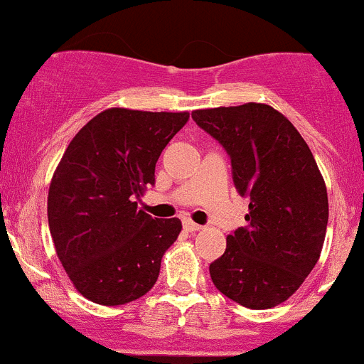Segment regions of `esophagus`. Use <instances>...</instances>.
I'll return each mask as SVG.
<instances>
[{
    "label": "esophagus",
    "mask_w": 364,
    "mask_h": 364,
    "mask_svg": "<svg viewBox=\"0 0 364 364\" xmlns=\"http://www.w3.org/2000/svg\"><path fill=\"white\" fill-rule=\"evenodd\" d=\"M183 227H185V229L188 230V232H197V230L203 229V225H199V223L192 222V220H185V222H183Z\"/></svg>",
    "instance_id": "obj_1"
}]
</instances>
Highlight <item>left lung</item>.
Listing matches in <instances>:
<instances>
[{"instance_id": "8db88e82", "label": "left lung", "mask_w": 364, "mask_h": 364, "mask_svg": "<svg viewBox=\"0 0 364 364\" xmlns=\"http://www.w3.org/2000/svg\"><path fill=\"white\" fill-rule=\"evenodd\" d=\"M192 119L222 144L237 193L250 199L248 225L227 236L225 253L209 266L213 284L252 310L277 306L299 289L324 245L328 192L314 155L269 105L203 109Z\"/></svg>"}]
</instances>
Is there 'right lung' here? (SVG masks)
I'll return each mask as SVG.
<instances>
[{"instance_id":"obj_1","label":"right lung","mask_w":364,"mask_h":364,"mask_svg":"<svg viewBox=\"0 0 364 364\" xmlns=\"http://www.w3.org/2000/svg\"><path fill=\"white\" fill-rule=\"evenodd\" d=\"M188 112L107 109L87 121L58 165L47 197L56 253L84 297L130 303L155 285L179 218L155 220L135 199L155 185L161 151Z\"/></svg>"}]
</instances>
